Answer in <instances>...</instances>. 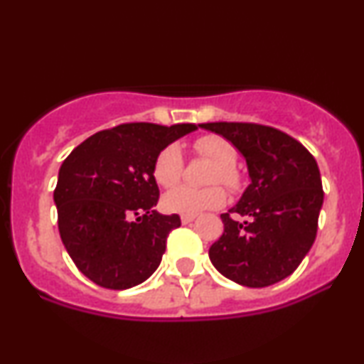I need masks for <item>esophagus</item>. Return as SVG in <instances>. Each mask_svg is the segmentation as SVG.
<instances>
[{"label":"esophagus","instance_id":"obj_1","mask_svg":"<svg viewBox=\"0 0 364 364\" xmlns=\"http://www.w3.org/2000/svg\"><path fill=\"white\" fill-rule=\"evenodd\" d=\"M195 214H185V215H181V223L183 224H188V223H191V220H195Z\"/></svg>","mask_w":364,"mask_h":364}]
</instances>
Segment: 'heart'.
I'll list each match as a JSON object with an SVG mask.
<instances>
[{"mask_svg":"<svg viewBox=\"0 0 364 364\" xmlns=\"http://www.w3.org/2000/svg\"><path fill=\"white\" fill-rule=\"evenodd\" d=\"M196 156L212 162L208 173V183H223L231 191L243 186V176L236 168L237 150L228 139L220 135H202L193 141ZM185 159L176 144H169L157 152L152 164V176L159 186H174L183 176ZM225 203L223 186L212 185L207 188H191L186 185L176 186L162 196V208L171 214H200L203 210L219 208Z\"/></svg>","mask_w":364,"mask_h":364,"instance_id":"1","label":"heart"}]
</instances>
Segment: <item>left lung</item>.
I'll list each match as a JSON object with an SVG mask.
<instances>
[{"mask_svg":"<svg viewBox=\"0 0 364 364\" xmlns=\"http://www.w3.org/2000/svg\"><path fill=\"white\" fill-rule=\"evenodd\" d=\"M243 154L250 186L236 207L220 215L224 232L208 257L224 277L267 287L298 269L310 252L323 203L315 157L287 133L257 123H203ZM235 213L249 219L237 223Z\"/></svg>","mask_w":364,"mask_h":364,"instance_id":"1","label":"left lung"}]
</instances>
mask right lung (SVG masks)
Instances as JSON below:
<instances>
[{"label": "right lung", "instance_id": "right-lung-1", "mask_svg": "<svg viewBox=\"0 0 364 364\" xmlns=\"http://www.w3.org/2000/svg\"><path fill=\"white\" fill-rule=\"evenodd\" d=\"M193 129V123H123L94 133L63 161L54 188L58 229L77 269L92 282L121 291L156 272L181 219L154 210V159Z\"/></svg>", "mask_w": 364, "mask_h": 364}]
</instances>
